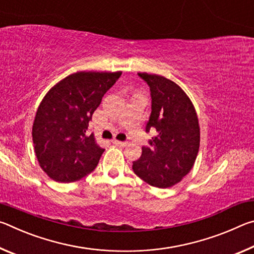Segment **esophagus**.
Returning a JSON list of instances; mask_svg holds the SVG:
<instances>
[{
  "instance_id": "1",
  "label": "esophagus",
  "mask_w": 254,
  "mask_h": 254,
  "mask_svg": "<svg viewBox=\"0 0 254 254\" xmlns=\"http://www.w3.org/2000/svg\"><path fill=\"white\" fill-rule=\"evenodd\" d=\"M112 142H113L114 144H118V145H122V147H126V145L127 144V141H119V140H113L112 141Z\"/></svg>"
}]
</instances>
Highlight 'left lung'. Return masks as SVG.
<instances>
[{"label":"left lung","mask_w":254,"mask_h":254,"mask_svg":"<svg viewBox=\"0 0 254 254\" xmlns=\"http://www.w3.org/2000/svg\"><path fill=\"white\" fill-rule=\"evenodd\" d=\"M149 85L151 114L145 131L157 134L142 147L132 169L145 183L168 188L179 183L194 166L199 149L200 132L195 107L187 94L163 76L137 72Z\"/></svg>","instance_id":"8db88e82"}]
</instances>
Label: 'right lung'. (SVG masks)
<instances>
[{
	"label": "right lung",
	"mask_w": 254,
	"mask_h": 254,
	"mask_svg": "<svg viewBox=\"0 0 254 254\" xmlns=\"http://www.w3.org/2000/svg\"><path fill=\"white\" fill-rule=\"evenodd\" d=\"M122 71H78L46 94L32 127L34 151L42 170L60 183L79 180L96 168L102 149L88 123L104 94Z\"/></svg>",
	"instance_id": "right-lung-1"
}]
</instances>
